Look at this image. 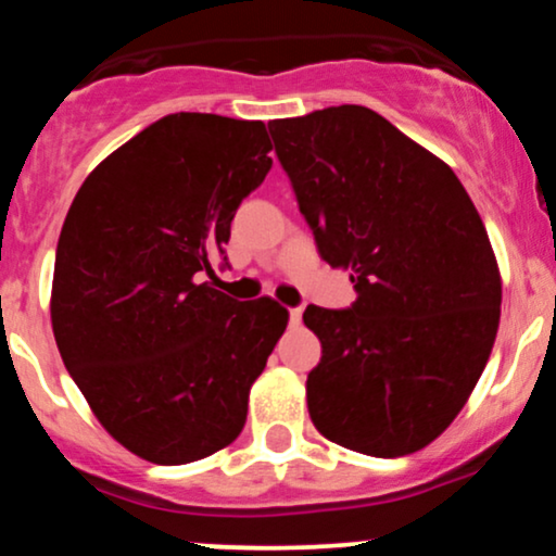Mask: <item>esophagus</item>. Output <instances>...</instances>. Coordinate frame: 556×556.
I'll return each mask as SVG.
<instances>
[{"instance_id": "esophagus-1", "label": "esophagus", "mask_w": 556, "mask_h": 556, "mask_svg": "<svg viewBox=\"0 0 556 556\" xmlns=\"http://www.w3.org/2000/svg\"><path fill=\"white\" fill-rule=\"evenodd\" d=\"M300 318H303V308H290V324L300 327Z\"/></svg>"}]
</instances>
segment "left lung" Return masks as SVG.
Wrapping results in <instances>:
<instances>
[{
	"label": "left lung",
	"mask_w": 556,
	"mask_h": 556,
	"mask_svg": "<svg viewBox=\"0 0 556 556\" xmlns=\"http://www.w3.org/2000/svg\"><path fill=\"white\" fill-rule=\"evenodd\" d=\"M269 132L318 253L358 292L303 314L321 340L311 420L363 455L424 450L463 410L500 329L486 227L455 172L374 110L329 106Z\"/></svg>",
	"instance_id": "1"
}]
</instances>
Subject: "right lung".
Instances as JSON below:
<instances>
[{
	"label": "right lung",
	"mask_w": 556,
	"mask_h": 556,
	"mask_svg": "<svg viewBox=\"0 0 556 556\" xmlns=\"http://www.w3.org/2000/svg\"><path fill=\"white\" fill-rule=\"evenodd\" d=\"M266 125L180 112L140 130L80 185L56 242L52 329L99 424L156 465L232 444L287 327L212 274L229 225L271 169Z\"/></svg>",
	"instance_id": "1"
}]
</instances>
